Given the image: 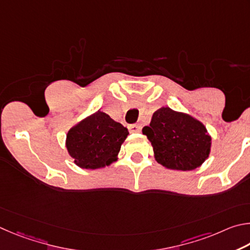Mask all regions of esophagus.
<instances>
[{"instance_id": "obj_1", "label": "esophagus", "mask_w": 250, "mask_h": 250, "mask_svg": "<svg viewBox=\"0 0 250 250\" xmlns=\"http://www.w3.org/2000/svg\"><path fill=\"white\" fill-rule=\"evenodd\" d=\"M128 129L130 133H138L139 130H141V126L138 124H132V125H128Z\"/></svg>"}]
</instances>
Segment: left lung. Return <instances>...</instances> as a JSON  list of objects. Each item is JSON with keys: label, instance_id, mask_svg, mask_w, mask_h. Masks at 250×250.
<instances>
[{"label": "left lung", "instance_id": "obj_1", "mask_svg": "<svg viewBox=\"0 0 250 250\" xmlns=\"http://www.w3.org/2000/svg\"><path fill=\"white\" fill-rule=\"evenodd\" d=\"M143 134L151 143L157 163L168 169L194 170L211 151L212 138L202 123L170 107L157 109Z\"/></svg>", "mask_w": 250, "mask_h": 250}]
</instances>
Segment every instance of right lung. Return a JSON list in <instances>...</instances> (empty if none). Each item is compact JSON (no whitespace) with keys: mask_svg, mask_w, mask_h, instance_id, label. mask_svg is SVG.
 I'll return each instance as SVG.
<instances>
[{"mask_svg":"<svg viewBox=\"0 0 250 250\" xmlns=\"http://www.w3.org/2000/svg\"><path fill=\"white\" fill-rule=\"evenodd\" d=\"M128 134L121 123L98 111L70 128L65 147L80 168H103L117 160L122 144Z\"/></svg>","mask_w":250,"mask_h":250,"instance_id":"obj_1","label":"right lung"}]
</instances>
